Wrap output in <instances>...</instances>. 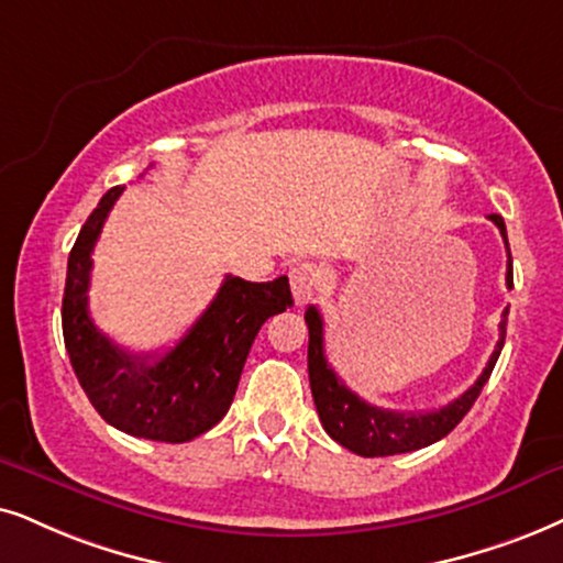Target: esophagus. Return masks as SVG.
Here are the masks:
<instances>
[{
    "label": "esophagus",
    "mask_w": 563,
    "mask_h": 563,
    "mask_svg": "<svg viewBox=\"0 0 563 563\" xmlns=\"http://www.w3.org/2000/svg\"><path fill=\"white\" fill-rule=\"evenodd\" d=\"M290 290H294L296 306L309 303L311 298L319 294V286H322V269L311 262H298L296 267H290Z\"/></svg>",
    "instance_id": "esophagus-1"
}]
</instances>
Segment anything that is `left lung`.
Wrapping results in <instances>:
<instances>
[{
	"label": "left lung",
	"instance_id": "1",
	"mask_svg": "<svg viewBox=\"0 0 563 563\" xmlns=\"http://www.w3.org/2000/svg\"><path fill=\"white\" fill-rule=\"evenodd\" d=\"M496 223V229L501 231L504 246L509 254V239H507V225H504L501 216H488ZM515 286V277H511V254L507 265V288ZM507 314L509 306L504 309V319L499 324V343H496L494 353H490L486 368L475 379L473 387H467L457 400L441 405L437 410H416V412H400V410H384L376 405H368L361 400L358 395L351 393L345 387L343 379L334 374V368L327 364L324 358V324L322 314L317 311V306L306 309V324H309V384L311 395H314V405L319 412V421H322L324 431L343 444L345 450H351L361 457H387V454H402V452H416L421 446H429L433 441L444 439L454 426H457L465 412L473 408V402L478 400L483 384L488 382L490 372H494L496 361L504 347V338H507Z\"/></svg>",
	"mask_w": 563,
	"mask_h": 563
}]
</instances>
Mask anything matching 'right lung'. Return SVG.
I'll return each instance as SVG.
<instances>
[{"label": "right lung", "instance_id": "obj_1", "mask_svg": "<svg viewBox=\"0 0 563 563\" xmlns=\"http://www.w3.org/2000/svg\"><path fill=\"white\" fill-rule=\"evenodd\" d=\"M122 191H106L69 252L62 298L64 345L77 382L106 423L140 439L184 444L229 412L260 327L294 306V296L286 275L269 283L229 275L170 351L130 353L111 343L88 311L90 254Z\"/></svg>", "mask_w": 563, "mask_h": 563}]
</instances>
